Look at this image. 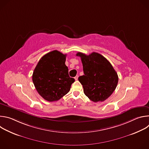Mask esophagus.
Listing matches in <instances>:
<instances>
[{
  "instance_id": "esophagus-1",
  "label": "esophagus",
  "mask_w": 149,
  "mask_h": 149,
  "mask_svg": "<svg viewBox=\"0 0 149 149\" xmlns=\"http://www.w3.org/2000/svg\"><path fill=\"white\" fill-rule=\"evenodd\" d=\"M74 78H75V79L76 81H77V80H78V75H77V76H76V77Z\"/></svg>"
}]
</instances>
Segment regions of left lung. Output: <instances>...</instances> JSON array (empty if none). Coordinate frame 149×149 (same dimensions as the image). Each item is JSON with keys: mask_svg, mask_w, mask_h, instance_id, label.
Here are the masks:
<instances>
[{"mask_svg": "<svg viewBox=\"0 0 149 149\" xmlns=\"http://www.w3.org/2000/svg\"><path fill=\"white\" fill-rule=\"evenodd\" d=\"M83 66L84 75L79 77L84 93L97 102L107 99L116 90L118 77L110 62L101 54L93 52L87 55L78 52Z\"/></svg>", "mask_w": 149, "mask_h": 149, "instance_id": "8db88e82", "label": "left lung"}]
</instances>
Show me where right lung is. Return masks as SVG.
Masks as SVG:
<instances>
[{"label":"right lung","instance_id":"right-lung-1","mask_svg":"<svg viewBox=\"0 0 149 149\" xmlns=\"http://www.w3.org/2000/svg\"><path fill=\"white\" fill-rule=\"evenodd\" d=\"M67 54L57 50L48 52L38 62L32 81L39 94L48 101H58L70 90L75 81L68 74L65 65Z\"/></svg>","mask_w":149,"mask_h":149}]
</instances>
